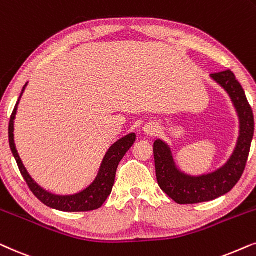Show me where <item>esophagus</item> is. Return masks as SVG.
<instances>
[{
	"label": "esophagus",
	"instance_id": "esophagus-1",
	"mask_svg": "<svg viewBox=\"0 0 256 256\" xmlns=\"http://www.w3.org/2000/svg\"><path fill=\"white\" fill-rule=\"evenodd\" d=\"M142 130H144L145 134L153 136V134H156V132H158V128H156L154 124H146Z\"/></svg>",
	"mask_w": 256,
	"mask_h": 256
}]
</instances>
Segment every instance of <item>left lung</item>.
Returning a JSON list of instances; mask_svg holds the SVG:
<instances>
[{"instance_id":"left-lung-1","label":"left lung","mask_w":256,"mask_h":256,"mask_svg":"<svg viewBox=\"0 0 256 256\" xmlns=\"http://www.w3.org/2000/svg\"><path fill=\"white\" fill-rule=\"evenodd\" d=\"M210 77L230 94L239 116L240 136L233 154L222 168L198 176L180 171L170 146L156 139L153 144V154L158 185L180 205L210 202L230 192L242 176L250 156L254 136V116L244 88L230 70L212 74Z\"/></svg>"}]
</instances>
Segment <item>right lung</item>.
<instances>
[{"label":"right lung","instance_id":"obj_1","mask_svg":"<svg viewBox=\"0 0 256 256\" xmlns=\"http://www.w3.org/2000/svg\"><path fill=\"white\" fill-rule=\"evenodd\" d=\"M26 85H28V83L23 86L22 94L18 100H17L9 122V145L10 148H12L14 158L16 159L20 172L24 178L26 185L29 186L34 196L50 208L62 210V212H88V210L100 208L105 202V200L108 199V196L111 194L119 162L124 158L125 153L134 145V142H136V134H130L125 136L108 148L103 162H102L100 172H98L96 179L94 180V182L90 186L82 190V192L72 194V196H57V194L48 192L30 176L24 165H23L21 158H20L18 153H17L15 142H14V120H15L16 117L17 106H18L23 91L26 90Z\"/></svg>","mask_w":256,"mask_h":256}]
</instances>
